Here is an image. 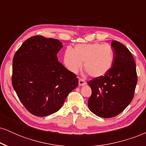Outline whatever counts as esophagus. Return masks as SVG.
<instances>
[{
    "instance_id": "obj_1",
    "label": "esophagus",
    "mask_w": 146,
    "mask_h": 146,
    "mask_svg": "<svg viewBox=\"0 0 146 146\" xmlns=\"http://www.w3.org/2000/svg\"><path fill=\"white\" fill-rule=\"evenodd\" d=\"M86 84V81L82 78L79 79V86H84V85Z\"/></svg>"
}]
</instances>
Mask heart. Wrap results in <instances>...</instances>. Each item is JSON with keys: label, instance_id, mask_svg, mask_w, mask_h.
<instances>
[{"label": "heart", "instance_id": "heart-1", "mask_svg": "<svg viewBox=\"0 0 146 146\" xmlns=\"http://www.w3.org/2000/svg\"><path fill=\"white\" fill-rule=\"evenodd\" d=\"M113 60L111 46L98 42L78 44L74 49L68 47L64 54V64L70 71L77 73L84 62V67L93 78L106 74L112 67Z\"/></svg>", "mask_w": 146, "mask_h": 146}]
</instances>
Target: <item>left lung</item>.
Instances as JSON below:
<instances>
[{
	"label": "left lung",
	"mask_w": 146,
	"mask_h": 146,
	"mask_svg": "<svg viewBox=\"0 0 146 146\" xmlns=\"http://www.w3.org/2000/svg\"><path fill=\"white\" fill-rule=\"evenodd\" d=\"M114 60L110 71L88 82L92 94L88 108L97 116L110 118L121 113L134 98L137 83L136 64L132 53L121 42L113 40Z\"/></svg>",
	"instance_id": "left-lung-1"
}]
</instances>
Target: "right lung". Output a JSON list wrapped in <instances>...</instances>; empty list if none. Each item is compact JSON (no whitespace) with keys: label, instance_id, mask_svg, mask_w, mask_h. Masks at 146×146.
I'll return each mask as SVG.
<instances>
[{"label":"right lung","instance_id":"right-lung-1","mask_svg":"<svg viewBox=\"0 0 146 146\" xmlns=\"http://www.w3.org/2000/svg\"><path fill=\"white\" fill-rule=\"evenodd\" d=\"M62 43L36 36L25 40L13 59L12 85L26 109L38 117L56 113L78 79L58 62Z\"/></svg>","mask_w":146,"mask_h":146}]
</instances>
